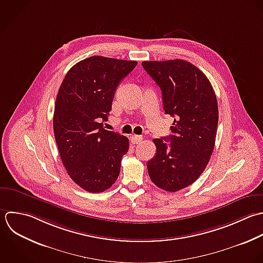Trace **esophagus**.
Segmentation results:
<instances>
[{
  "mask_svg": "<svg viewBox=\"0 0 263 263\" xmlns=\"http://www.w3.org/2000/svg\"><path fill=\"white\" fill-rule=\"evenodd\" d=\"M142 136L141 135H132L131 137H130V140H131V142L133 143V144H138V143H140L141 141H142Z\"/></svg>",
  "mask_w": 263,
  "mask_h": 263,
  "instance_id": "obj_1",
  "label": "esophagus"
}]
</instances>
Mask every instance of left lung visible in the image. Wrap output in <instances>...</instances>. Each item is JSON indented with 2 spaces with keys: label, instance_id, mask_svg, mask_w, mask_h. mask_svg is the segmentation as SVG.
<instances>
[{
  "label": "left lung",
  "instance_id": "1",
  "mask_svg": "<svg viewBox=\"0 0 263 263\" xmlns=\"http://www.w3.org/2000/svg\"><path fill=\"white\" fill-rule=\"evenodd\" d=\"M141 64L162 90L165 114L174 118L172 135L154 139L157 154L147 163L148 175L158 187L174 193L194 183L209 163L218 125L216 95L204 72L189 61Z\"/></svg>",
  "mask_w": 263,
  "mask_h": 263
}]
</instances>
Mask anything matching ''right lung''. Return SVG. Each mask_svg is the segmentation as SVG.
<instances>
[{
    "mask_svg": "<svg viewBox=\"0 0 263 263\" xmlns=\"http://www.w3.org/2000/svg\"><path fill=\"white\" fill-rule=\"evenodd\" d=\"M137 61L91 56L74 64L58 90L54 136L69 177L89 193L108 190L117 180L129 139L103 128L117 87Z\"/></svg>",
    "mask_w": 263,
    "mask_h": 263,
    "instance_id": "add662e5",
    "label": "right lung"
}]
</instances>
